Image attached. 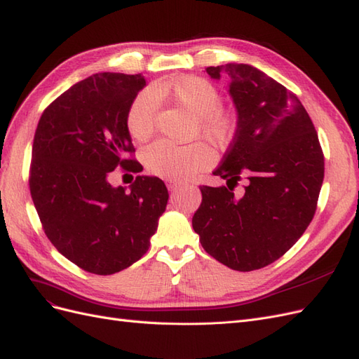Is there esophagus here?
I'll use <instances>...</instances> for the list:
<instances>
[{"instance_id":"34e87169","label":"esophagus","mask_w":359,"mask_h":359,"mask_svg":"<svg viewBox=\"0 0 359 359\" xmlns=\"http://www.w3.org/2000/svg\"><path fill=\"white\" fill-rule=\"evenodd\" d=\"M184 186V184L181 181H175V180H169L168 181V187L170 191H177L178 189H181Z\"/></svg>"}]
</instances>
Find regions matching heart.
<instances>
[{"label": "heart", "mask_w": 359, "mask_h": 359, "mask_svg": "<svg viewBox=\"0 0 359 359\" xmlns=\"http://www.w3.org/2000/svg\"><path fill=\"white\" fill-rule=\"evenodd\" d=\"M166 95L198 116L194 132L202 135L217 148H227L238 133V116L222 106L223 94L208 79L201 76H178L154 90L140 91L126 112L127 132L136 140H145L154 132L158 97ZM147 169L156 177L184 181L210 168L214 161L212 149L202 140L189 145H175L169 140H157L142 154Z\"/></svg>", "instance_id": "obj_1"}]
</instances>
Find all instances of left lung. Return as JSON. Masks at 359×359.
Returning a JSON list of instances; mask_svg holds the SVG:
<instances>
[{
	"mask_svg": "<svg viewBox=\"0 0 359 359\" xmlns=\"http://www.w3.org/2000/svg\"><path fill=\"white\" fill-rule=\"evenodd\" d=\"M226 76L238 133L212 173L233 187L202 186L193 229L205 252L235 271H255L283 256L316 212L323 153L298 97L250 64L206 67ZM246 178L236 198L237 181Z\"/></svg>",
	"mask_w": 359,
	"mask_h": 359,
	"instance_id": "left-lung-1",
	"label": "left lung"
}]
</instances>
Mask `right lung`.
Here are the masks:
<instances>
[{
  "mask_svg": "<svg viewBox=\"0 0 359 359\" xmlns=\"http://www.w3.org/2000/svg\"><path fill=\"white\" fill-rule=\"evenodd\" d=\"M147 85L142 74L95 73L53 100L39 121L29 190L49 241L70 262L109 276L133 265L149 248L169 193L160 178L139 175L114 187L118 166L135 148L126 112Z\"/></svg>",
  "mask_w": 359,
  "mask_h": 359,
  "instance_id": "add662e5",
  "label": "right lung"
}]
</instances>
